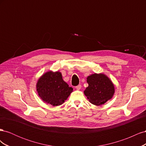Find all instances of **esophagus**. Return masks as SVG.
Returning <instances> with one entry per match:
<instances>
[{"instance_id": "obj_1", "label": "esophagus", "mask_w": 146, "mask_h": 146, "mask_svg": "<svg viewBox=\"0 0 146 146\" xmlns=\"http://www.w3.org/2000/svg\"><path fill=\"white\" fill-rule=\"evenodd\" d=\"M81 88H82V85H78L76 86V88L77 90H80L81 89Z\"/></svg>"}]
</instances>
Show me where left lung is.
I'll return each mask as SVG.
<instances>
[{
  "label": "left lung",
  "instance_id": "1",
  "mask_svg": "<svg viewBox=\"0 0 146 146\" xmlns=\"http://www.w3.org/2000/svg\"><path fill=\"white\" fill-rule=\"evenodd\" d=\"M88 87L84 94L92 104L100 105L111 99L114 92V87L110 79L103 74H94L87 77Z\"/></svg>",
  "mask_w": 146,
  "mask_h": 146
}]
</instances>
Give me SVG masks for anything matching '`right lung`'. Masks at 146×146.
<instances>
[{
    "instance_id": "right-lung-1",
    "label": "right lung",
    "mask_w": 146,
    "mask_h": 146,
    "mask_svg": "<svg viewBox=\"0 0 146 146\" xmlns=\"http://www.w3.org/2000/svg\"><path fill=\"white\" fill-rule=\"evenodd\" d=\"M36 89L39 97L45 102L53 106L64 103L73 91L62 78L59 72H46L39 79Z\"/></svg>"
}]
</instances>
